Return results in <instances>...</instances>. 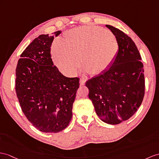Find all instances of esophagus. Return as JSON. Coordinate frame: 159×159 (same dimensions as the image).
Returning <instances> with one entry per match:
<instances>
[{
    "instance_id": "1",
    "label": "esophagus",
    "mask_w": 159,
    "mask_h": 159,
    "mask_svg": "<svg viewBox=\"0 0 159 159\" xmlns=\"http://www.w3.org/2000/svg\"><path fill=\"white\" fill-rule=\"evenodd\" d=\"M86 80L85 78H81L80 80V83L81 86H84L85 83H86Z\"/></svg>"
}]
</instances>
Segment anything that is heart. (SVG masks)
Returning <instances> with one entry per match:
<instances>
[{"label": "heart", "mask_w": 159, "mask_h": 159, "mask_svg": "<svg viewBox=\"0 0 159 159\" xmlns=\"http://www.w3.org/2000/svg\"><path fill=\"white\" fill-rule=\"evenodd\" d=\"M119 51L117 38L100 27L84 25L70 30L63 40L54 42L52 55L55 64L64 73L73 75L80 66L97 75L113 64Z\"/></svg>", "instance_id": "obj_1"}]
</instances>
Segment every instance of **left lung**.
<instances>
[{
	"label": "left lung",
	"mask_w": 159,
	"mask_h": 159,
	"mask_svg": "<svg viewBox=\"0 0 159 159\" xmlns=\"http://www.w3.org/2000/svg\"><path fill=\"white\" fill-rule=\"evenodd\" d=\"M119 43V51L111 66L88 80V97L104 123L117 125L137 111L144 96V66L131 38L115 27L106 25Z\"/></svg>",
	"instance_id": "obj_1"
}]
</instances>
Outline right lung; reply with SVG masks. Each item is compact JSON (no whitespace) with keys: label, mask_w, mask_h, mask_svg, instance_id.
<instances>
[{"label":"right lung","mask_w":159,"mask_h":159,"mask_svg":"<svg viewBox=\"0 0 159 159\" xmlns=\"http://www.w3.org/2000/svg\"><path fill=\"white\" fill-rule=\"evenodd\" d=\"M61 33L35 38L22 52L15 71V90L23 113L45 133H57L67 127L80 86V78L64 76L53 65L50 46Z\"/></svg>","instance_id":"add662e5"}]
</instances>
